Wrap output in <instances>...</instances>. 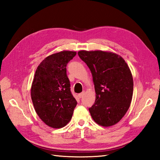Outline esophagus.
<instances>
[{"mask_svg":"<svg viewBox=\"0 0 160 160\" xmlns=\"http://www.w3.org/2000/svg\"><path fill=\"white\" fill-rule=\"evenodd\" d=\"M84 94H85V92H81L78 94V97H79V98H82V97L84 96Z\"/></svg>","mask_w":160,"mask_h":160,"instance_id":"34e87169","label":"esophagus"}]
</instances>
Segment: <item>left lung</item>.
<instances>
[{"instance_id":"1","label":"left lung","mask_w":160,"mask_h":160,"mask_svg":"<svg viewBox=\"0 0 160 160\" xmlns=\"http://www.w3.org/2000/svg\"><path fill=\"white\" fill-rule=\"evenodd\" d=\"M78 54L92 75L96 98L89 109L92 118L102 126L115 125L131 103L133 79L131 70L121 56L113 52L82 50Z\"/></svg>"}]
</instances>
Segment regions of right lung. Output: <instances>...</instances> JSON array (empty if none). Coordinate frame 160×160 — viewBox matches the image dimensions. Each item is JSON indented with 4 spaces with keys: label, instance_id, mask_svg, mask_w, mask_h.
I'll return each mask as SVG.
<instances>
[{
    "label": "right lung",
    "instance_id": "add662e5",
    "mask_svg": "<svg viewBox=\"0 0 160 160\" xmlns=\"http://www.w3.org/2000/svg\"><path fill=\"white\" fill-rule=\"evenodd\" d=\"M75 51H62L47 56L35 72L31 97L39 117L47 126L61 128L72 118L77 101L70 92L66 66Z\"/></svg>",
    "mask_w": 160,
    "mask_h": 160
}]
</instances>
